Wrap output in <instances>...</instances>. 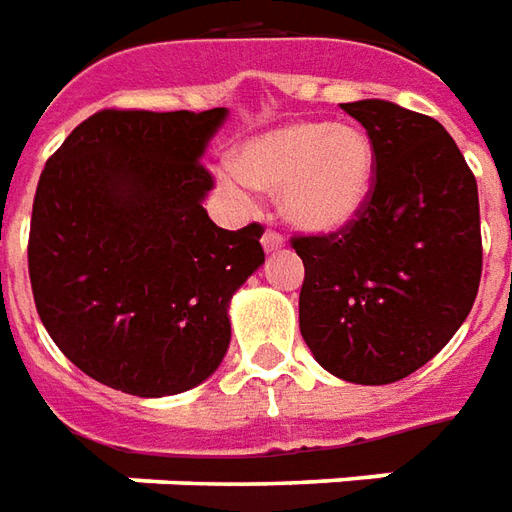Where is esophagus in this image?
I'll return each instance as SVG.
<instances>
[{
  "mask_svg": "<svg viewBox=\"0 0 512 512\" xmlns=\"http://www.w3.org/2000/svg\"><path fill=\"white\" fill-rule=\"evenodd\" d=\"M262 245L267 253H273V250H281L284 248V234H278V231H273V228H267L262 237Z\"/></svg>",
  "mask_w": 512,
  "mask_h": 512,
  "instance_id": "obj_1",
  "label": "esophagus"
}]
</instances>
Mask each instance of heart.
I'll list each match as a JSON object with an SVG mask.
<instances>
[{"instance_id":"1","label":"heart","mask_w":512,"mask_h":512,"mask_svg":"<svg viewBox=\"0 0 512 512\" xmlns=\"http://www.w3.org/2000/svg\"><path fill=\"white\" fill-rule=\"evenodd\" d=\"M375 181V148L355 126L297 121L248 140L237 168L220 170L231 195L278 192L281 212L303 231H339L361 215Z\"/></svg>"}]
</instances>
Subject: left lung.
Returning <instances> with one entry per match:
<instances>
[{
    "label": "left lung",
    "instance_id": "obj_1",
    "mask_svg": "<svg viewBox=\"0 0 512 512\" xmlns=\"http://www.w3.org/2000/svg\"><path fill=\"white\" fill-rule=\"evenodd\" d=\"M375 148L353 223L297 234L300 333L331 375L361 386L408 378L469 317L482 275L477 181L449 132L391 101L342 104Z\"/></svg>",
    "mask_w": 512,
    "mask_h": 512
}]
</instances>
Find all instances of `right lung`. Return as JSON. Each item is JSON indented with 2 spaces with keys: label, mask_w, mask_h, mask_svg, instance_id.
<instances>
[{
  "label": "right lung",
  "mask_w": 512,
  "mask_h": 512,
  "mask_svg": "<svg viewBox=\"0 0 512 512\" xmlns=\"http://www.w3.org/2000/svg\"><path fill=\"white\" fill-rule=\"evenodd\" d=\"M226 118L99 110L54 151L32 201L30 284L43 328L85 375L168 397L215 372L228 300L264 262L259 223L204 209V148Z\"/></svg>",
  "instance_id": "obj_1"
}]
</instances>
